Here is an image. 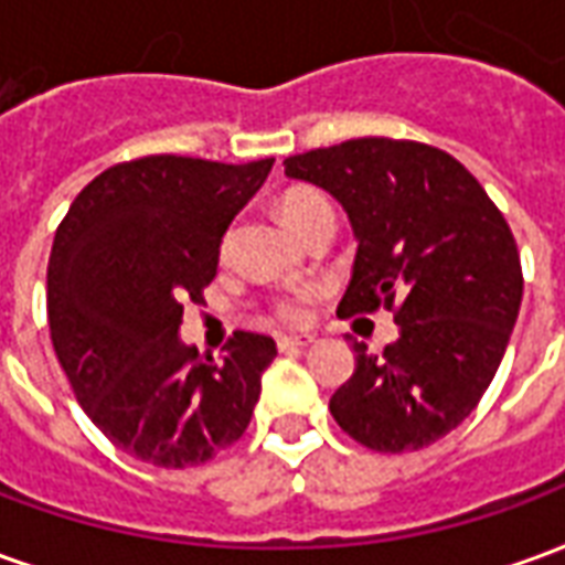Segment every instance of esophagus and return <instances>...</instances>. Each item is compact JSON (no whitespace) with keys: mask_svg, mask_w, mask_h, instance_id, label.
I'll use <instances>...</instances> for the list:
<instances>
[{"mask_svg":"<svg viewBox=\"0 0 565 565\" xmlns=\"http://www.w3.org/2000/svg\"><path fill=\"white\" fill-rule=\"evenodd\" d=\"M311 342H315V335H308V332H302V335H278V348H281V351H290V348H308Z\"/></svg>","mask_w":565,"mask_h":565,"instance_id":"esophagus-1","label":"esophagus"}]
</instances>
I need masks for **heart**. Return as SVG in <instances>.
Instances as JSON below:
<instances>
[{
	"mask_svg": "<svg viewBox=\"0 0 565 565\" xmlns=\"http://www.w3.org/2000/svg\"><path fill=\"white\" fill-rule=\"evenodd\" d=\"M318 205H327V199L315 193V190H308V186H299V190H290V193H284L281 202H278V214H281L284 226L290 230L302 214H308L311 209H318ZM278 315L284 320H299V302L294 299H284L281 306H278Z\"/></svg>",
	"mask_w": 565,
	"mask_h": 565,
	"instance_id": "heart-1",
	"label": "heart"
}]
</instances>
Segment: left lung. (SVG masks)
<instances>
[{
	"label": "left lung",
	"mask_w": 565,
	"mask_h": 565,
	"mask_svg": "<svg viewBox=\"0 0 565 565\" xmlns=\"http://www.w3.org/2000/svg\"><path fill=\"white\" fill-rule=\"evenodd\" d=\"M327 190L356 238L339 315L393 308L384 354L354 342V375L332 393L344 433L381 454L433 445L472 415L521 311L518 245L484 186L420 141L351 139L284 160Z\"/></svg>",
	"instance_id": "8db88e82"
}]
</instances>
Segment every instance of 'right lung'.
Listing matches in <instances>:
<instances>
[{"label": "right lung", "mask_w": 565, "mask_h": 565, "mask_svg": "<svg viewBox=\"0 0 565 565\" xmlns=\"http://www.w3.org/2000/svg\"><path fill=\"white\" fill-rule=\"evenodd\" d=\"M275 160L141 157L81 190L47 263V323L81 408L129 457L209 462L242 438L278 348L235 332L223 360L181 342L184 299L217 275L221 242Z\"/></svg>", "instance_id": "add662e5"}]
</instances>
